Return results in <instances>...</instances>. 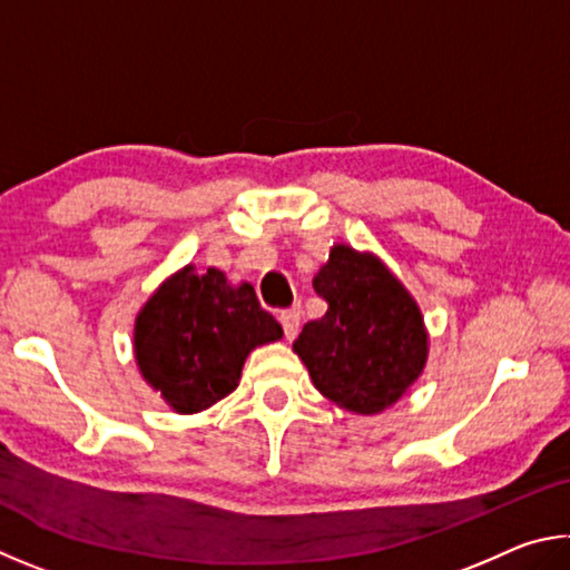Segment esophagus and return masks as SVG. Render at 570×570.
Listing matches in <instances>:
<instances>
[{
  "instance_id": "34e87169",
  "label": "esophagus",
  "mask_w": 570,
  "mask_h": 570,
  "mask_svg": "<svg viewBox=\"0 0 570 570\" xmlns=\"http://www.w3.org/2000/svg\"><path fill=\"white\" fill-rule=\"evenodd\" d=\"M279 323H283V331L287 341H293L297 335V327H301V311L297 307H291V311L279 313Z\"/></svg>"
}]
</instances>
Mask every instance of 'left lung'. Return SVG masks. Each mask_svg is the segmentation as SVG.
Returning a JSON list of instances; mask_svg holds the SVG:
<instances>
[{"label":"left lung","instance_id":"left-lung-1","mask_svg":"<svg viewBox=\"0 0 570 570\" xmlns=\"http://www.w3.org/2000/svg\"><path fill=\"white\" fill-rule=\"evenodd\" d=\"M327 303L305 323L293 351L327 401L355 415H377L407 393L428 363V331L415 297L381 257L333 245L313 277Z\"/></svg>","mask_w":570,"mask_h":570}]
</instances>
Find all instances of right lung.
I'll list each match as a JSON object with an SVG mask.
<instances>
[{"instance_id": "obj_1", "label": "right lung", "mask_w": 570, "mask_h": 570, "mask_svg": "<svg viewBox=\"0 0 570 570\" xmlns=\"http://www.w3.org/2000/svg\"><path fill=\"white\" fill-rule=\"evenodd\" d=\"M283 337L255 287L195 265L169 275L135 317V363L179 415L207 411L239 385L247 355Z\"/></svg>"}]
</instances>
